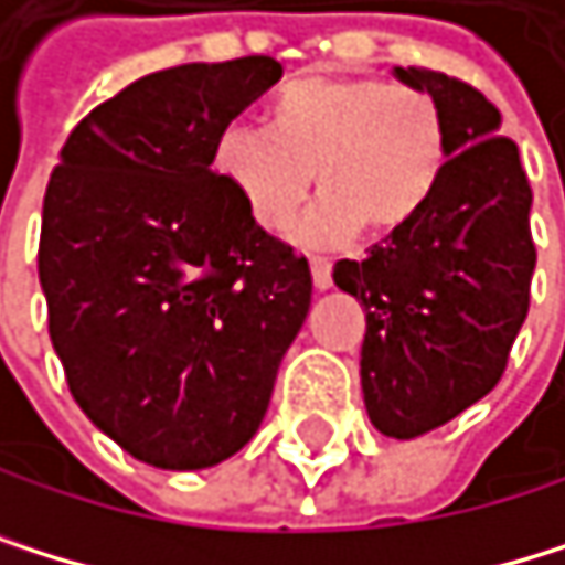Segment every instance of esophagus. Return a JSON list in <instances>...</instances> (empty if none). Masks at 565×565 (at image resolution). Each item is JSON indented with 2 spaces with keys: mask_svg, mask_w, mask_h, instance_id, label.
Wrapping results in <instances>:
<instances>
[{
  "mask_svg": "<svg viewBox=\"0 0 565 565\" xmlns=\"http://www.w3.org/2000/svg\"><path fill=\"white\" fill-rule=\"evenodd\" d=\"M309 269H313V286L317 289H330L333 286V263L330 259L313 256V259H309Z\"/></svg>",
  "mask_w": 565,
  "mask_h": 565,
  "instance_id": "esophagus-1",
  "label": "esophagus"
}]
</instances>
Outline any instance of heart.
<instances>
[{
    "label": "heart",
    "instance_id": "heart-1",
    "mask_svg": "<svg viewBox=\"0 0 565 565\" xmlns=\"http://www.w3.org/2000/svg\"><path fill=\"white\" fill-rule=\"evenodd\" d=\"M445 161L448 127L428 90L340 73L286 79L266 130L232 124L212 148L215 174L266 232L292 222L317 178L323 199L302 228L309 242L407 228L428 209Z\"/></svg>",
    "mask_w": 565,
    "mask_h": 565
}]
</instances>
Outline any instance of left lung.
Returning a JSON list of instances; mask_svg holds the SVG:
<instances>
[{
    "instance_id": "1",
    "label": "left lung",
    "mask_w": 565,
    "mask_h": 565,
    "mask_svg": "<svg viewBox=\"0 0 565 565\" xmlns=\"http://www.w3.org/2000/svg\"><path fill=\"white\" fill-rule=\"evenodd\" d=\"M428 90L448 127V161L428 209L340 259L333 282L366 313L363 404L387 438L428 435L482 401L505 374L529 313L535 242L532 188L499 110L471 83L428 66H397Z\"/></svg>"
}]
</instances>
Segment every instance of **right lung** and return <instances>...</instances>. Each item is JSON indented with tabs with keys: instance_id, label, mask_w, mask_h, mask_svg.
Masks as SVG:
<instances>
[{
	"instance_id": "add662e5",
	"label": "right lung",
	"mask_w": 565,
	"mask_h": 565,
	"mask_svg": "<svg viewBox=\"0 0 565 565\" xmlns=\"http://www.w3.org/2000/svg\"><path fill=\"white\" fill-rule=\"evenodd\" d=\"M273 56L184 63L83 117L50 174L40 282L73 401L127 455L191 471L259 431L313 276L215 174Z\"/></svg>"
}]
</instances>
